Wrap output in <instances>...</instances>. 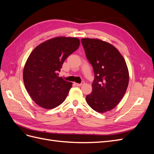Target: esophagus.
Here are the masks:
<instances>
[{
  "instance_id": "34e87169",
  "label": "esophagus",
  "mask_w": 154,
  "mask_h": 154,
  "mask_svg": "<svg viewBox=\"0 0 154 154\" xmlns=\"http://www.w3.org/2000/svg\"><path fill=\"white\" fill-rule=\"evenodd\" d=\"M83 84H84V82H82L81 83H74V85L78 86V87H80V86H82Z\"/></svg>"
}]
</instances>
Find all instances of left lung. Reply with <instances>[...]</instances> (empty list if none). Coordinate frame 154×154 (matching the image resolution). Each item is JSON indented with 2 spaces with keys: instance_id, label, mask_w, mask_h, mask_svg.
<instances>
[{
  "instance_id": "left-lung-1",
  "label": "left lung",
  "mask_w": 154,
  "mask_h": 154,
  "mask_svg": "<svg viewBox=\"0 0 154 154\" xmlns=\"http://www.w3.org/2000/svg\"><path fill=\"white\" fill-rule=\"evenodd\" d=\"M81 41L95 74L92 91L86 96L87 103L97 112H106L119 104L127 89V63L119 51L106 42L88 38Z\"/></svg>"
}]
</instances>
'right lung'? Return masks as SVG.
Returning <instances> with one entry per match:
<instances>
[{"label":"right lung","mask_w":154,"mask_h":154,"mask_svg":"<svg viewBox=\"0 0 154 154\" xmlns=\"http://www.w3.org/2000/svg\"><path fill=\"white\" fill-rule=\"evenodd\" d=\"M80 40L59 36L46 40L33 49L23 71V80L30 97L38 106L53 109L62 104L72 83L58 76L66 59L76 51Z\"/></svg>","instance_id":"obj_1"}]
</instances>
